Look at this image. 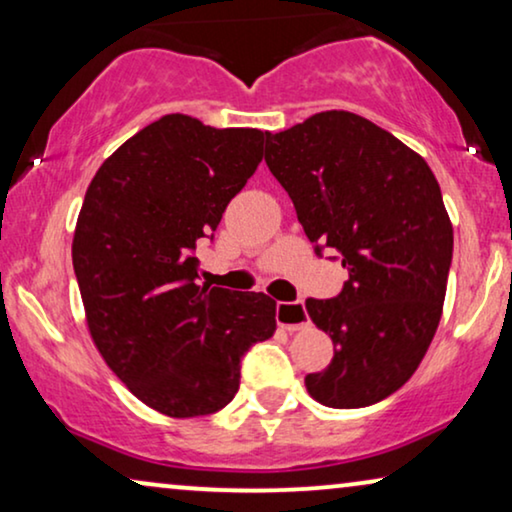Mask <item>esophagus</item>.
<instances>
[{
  "label": "esophagus",
  "instance_id": "obj_1",
  "mask_svg": "<svg viewBox=\"0 0 512 512\" xmlns=\"http://www.w3.org/2000/svg\"><path fill=\"white\" fill-rule=\"evenodd\" d=\"M277 324L289 333L305 328L310 324L305 303H300V300H296V303H277Z\"/></svg>",
  "mask_w": 512,
  "mask_h": 512
}]
</instances>
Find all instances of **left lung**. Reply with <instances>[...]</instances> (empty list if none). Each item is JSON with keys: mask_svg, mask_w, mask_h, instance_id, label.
Returning <instances> with one entry per match:
<instances>
[{"mask_svg": "<svg viewBox=\"0 0 512 512\" xmlns=\"http://www.w3.org/2000/svg\"><path fill=\"white\" fill-rule=\"evenodd\" d=\"M307 240L340 251L338 298H307L333 361L305 377L328 408H366L410 380L443 314L452 221L426 160L352 111H321L265 139ZM319 251V247H317Z\"/></svg>", "mask_w": 512, "mask_h": 512, "instance_id": "8db88e82", "label": "left lung"}]
</instances>
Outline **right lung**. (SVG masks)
<instances>
[{
	"mask_svg": "<svg viewBox=\"0 0 512 512\" xmlns=\"http://www.w3.org/2000/svg\"><path fill=\"white\" fill-rule=\"evenodd\" d=\"M268 132L167 114L100 165L76 219L72 261L97 352L167 417L233 401L240 363L277 331L265 293L195 284V247L263 158Z\"/></svg>",
	"mask_w": 512,
	"mask_h": 512,
	"instance_id": "right-lung-1",
	"label": "right lung"
}]
</instances>
